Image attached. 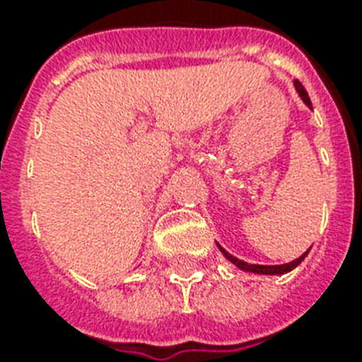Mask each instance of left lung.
<instances>
[{
	"instance_id": "left-lung-1",
	"label": "left lung",
	"mask_w": 362,
	"mask_h": 362,
	"mask_svg": "<svg viewBox=\"0 0 362 362\" xmlns=\"http://www.w3.org/2000/svg\"><path fill=\"white\" fill-rule=\"evenodd\" d=\"M295 88H297V92L298 95H300V99H303L304 103L308 105L310 109H312V101H310L308 98V93H306V90H304V86L300 84L298 81H295ZM218 247L221 250V253L226 255L229 261H231L233 264H237L238 269L242 270H246V272H255V274H286V272H289V270H293L295 267H298L300 264V261H304V257L308 255V252H304L300 257H297L295 261H291V263H286V264H247L246 261H240V259H237L235 255H231V253H227L223 247L218 244Z\"/></svg>"
}]
</instances>
